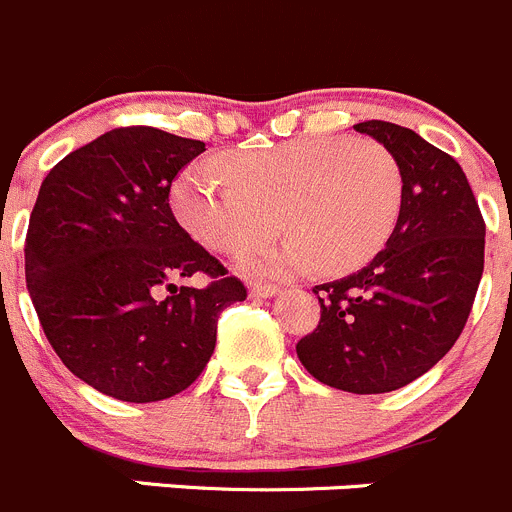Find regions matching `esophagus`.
Wrapping results in <instances>:
<instances>
[{"label": "esophagus", "instance_id": "1", "mask_svg": "<svg viewBox=\"0 0 512 512\" xmlns=\"http://www.w3.org/2000/svg\"><path fill=\"white\" fill-rule=\"evenodd\" d=\"M251 296H256V299H271V296H279L281 289L274 284H259V281H253L251 284Z\"/></svg>", "mask_w": 512, "mask_h": 512}]
</instances>
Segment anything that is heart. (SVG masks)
<instances>
[{
	"label": "heart",
	"instance_id": "heart-1",
	"mask_svg": "<svg viewBox=\"0 0 512 512\" xmlns=\"http://www.w3.org/2000/svg\"><path fill=\"white\" fill-rule=\"evenodd\" d=\"M180 226L218 253H238L284 226L276 246L256 248L246 269L337 276L372 261L402 208L397 158L372 138H294L261 150L193 163L175 178ZM282 221H278V213Z\"/></svg>",
	"mask_w": 512,
	"mask_h": 512
}]
</instances>
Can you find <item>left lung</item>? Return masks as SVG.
Masks as SVG:
<instances>
[{
  "mask_svg": "<svg viewBox=\"0 0 512 512\" xmlns=\"http://www.w3.org/2000/svg\"><path fill=\"white\" fill-rule=\"evenodd\" d=\"M354 130L397 158L402 208L362 271L314 286L321 319L296 354L321 384L382 394L435 367L465 329L485 266V221L452 155L384 120Z\"/></svg>",
  "mask_w": 512,
  "mask_h": 512,
  "instance_id": "8db88e82",
  "label": "left lung"
}]
</instances>
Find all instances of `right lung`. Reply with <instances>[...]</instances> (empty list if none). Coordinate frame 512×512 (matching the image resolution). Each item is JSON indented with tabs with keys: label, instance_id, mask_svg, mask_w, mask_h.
Listing matches in <instances>:
<instances>
[{
	"label": "right lung",
	"instance_id": "1",
	"mask_svg": "<svg viewBox=\"0 0 512 512\" xmlns=\"http://www.w3.org/2000/svg\"><path fill=\"white\" fill-rule=\"evenodd\" d=\"M203 150L148 125L115 128L42 180L24 243L29 296L62 364L107 397L158 402L191 387L221 311L246 299L170 211V183ZM193 273L212 284H172Z\"/></svg>",
	"mask_w": 512,
	"mask_h": 512
}]
</instances>
